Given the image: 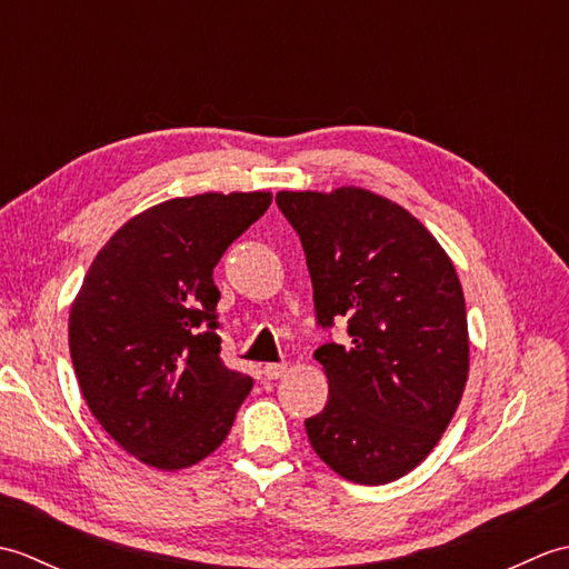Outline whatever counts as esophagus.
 <instances>
[{
  "mask_svg": "<svg viewBox=\"0 0 569 569\" xmlns=\"http://www.w3.org/2000/svg\"><path fill=\"white\" fill-rule=\"evenodd\" d=\"M286 369H288V367L283 365V361H281V365H266V367H263V377L271 379V381H273V379H281L283 373H286Z\"/></svg>",
  "mask_w": 569,
  "mask_h": 569,
  "instance_id": "obj_1",
  "label": "esophagus"
}]
</instances>
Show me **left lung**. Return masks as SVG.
<instances>
[{
  "instance_id": "obj_1",
  "label": "left lung",
  "mask_w": 569,
  "mask_h": 569,
  "mask_svg": "<svg viewBox=\"0 0 569 569\" xmlns=\"http://www.w3.org/2000/svg\"><path fill=\"white\" fill-rule=\"evenodd\" d=\"M276 204L303 244L318 325L347 320L349 335L316 352L330 396L308 440L340 477L389 485L430 455L465 391L455 266L413 214L369 190H283Z\"/></svg>"
}]
</instances>
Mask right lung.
Masks as SVG:
<instances>
[{
  "label": "right lung",
  "mask_w": 569,
  "mask_h": 569,
  "mask_svg": "<svg viewBox=\"0 0 569 569\" xmlns=\"http://www.w3.org/2000/svg\"><path fill=\"white\" fill-rule=\"evenodd\" d=\"M271 192L149 208L94 257L70 308V359L92 416L129 455L183 469L222 445L251 377L220 357L212 269Z\"/></svg>",
  "instance_id": "right-lung-1"
}]
</instances>
